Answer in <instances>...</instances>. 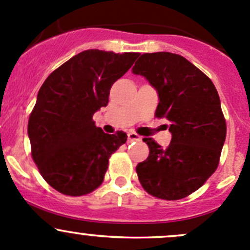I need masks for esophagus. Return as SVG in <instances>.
<instances>
[{"label": "esophagus", "mask_w": 250, "mask_h": 250, "mask_svg": "<svg viewBox=\"0 0 250 250\" xmlns=\"http://www.w3.org/2000/svg\"><path fill=\"white\" fill-rule=\"evenodd\" d=\"M140 139L141 138L137 134V133H134V132L128 133V141H129V143H132V141H139Z\"/></svg>", "instance_id": "obj_1"}]
</instances>
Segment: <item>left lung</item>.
Returning a JSON list of instances; mask_svg holds the SVG:
<instances>
[{
    "label": "left lung",
    "instance_id": "left-lung-1",
    "mask_svg": "<svg viewBox=\"0 0 250 250\" xmlns=\"http://www.w3.org/2000/svg\"><path fill=\"white\" fill-rule=\"evenodd\" d=\"M132 71L157 90L156 116L169 121L172 133L167 147L144 138L150 153L137 166L138 178L150 195L181 200L198 190L218 168L226 138L220 98L210 78L174 53L141 54Z\"/></svg>",
    "mask_w": 250,
    "mask_h": 250
}]
</instances>
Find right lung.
<instances>
[{
    "label": "right lung",
    "instance_id": "1",
    "mask_svg": "<svg viewBox=\"0 0 250 250\" xmlns=\"http://www.w3.org/2000/svg\"><path fill=\"white\" fill-rule=\"evenodd\" d=\"M139 53L99 49L78 53L52 72L37 94L29 118L31 156L44 180L67 196H83L102 185L110 156L127 134H106L93 115L106 106L113 83Z\"/></svg>",
    "mask_w": 250,
    "mask_h": 250
}]
</instances>
